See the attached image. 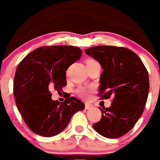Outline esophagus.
I'll list each match as a JSON object with an SVG mask.
<instances>
[{"label": "esophagus", "mask_w": 160, "mask_h": 160, "mask_svg": "<svg viewBox=\"0 0 160 160\" xmlns=\"http://www.w3.org/2000/svg\"><path fill=\"white\" fill-rule=\"evenodd\" d=\"M93 108V105H92V104H90V103H86V104H85V109H92Z\"/></svg>", "instance_id": "34e87169"}]
</instances>
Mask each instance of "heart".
<instances>
[{"label": "heart", "mask_w": 160, "mask_h": 160, "mask_svg": "<svg viewBox=\"0 0 160 160\" xmlns=\"http://www.w3.org/2000/svg\"><path fill=\"white\" fill-rule=\"evenodd\" d=\"M90 92H91L90 90H85V89H83V90H80L81 95H82L84 98H88V97L90 96Z\"/></svg>", "instance_id": "1"}]
</instances>
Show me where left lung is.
I'll list each match as a JSON object with an SVG mask.
<instances>
[{
	"instance_id": "1",
	"label": "left lung",
	"mask_w": 160,
	"mask_h": 160,
	"mask_svg": "<svg viewBox=\"0 0 160 160\" xmlns=\"http://www.w3.org/2000/svg\"><path fill=\"white\" fill-rule=\"evenodd\" d=\"M103 70L99 95L113 97L109 108L101 109V121L92 127L107 138H118L134 127L143 112L149 91L148 73L140 58L122 47L99 45L85 50Z\"/></svg>"
}]
</instances>
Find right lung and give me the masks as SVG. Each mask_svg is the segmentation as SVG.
I'll return each instance as SVG.
<instances>
[{
  "label": "right lung",
  "instance_id": "obj_1",
  "mask_svg": "<svg viewBox=\"0 0 160 160\" xmlns=\"http://www.w3.org/2000/svg\"><path fill=\"white\" fill-rule=\"evenodd\" d=\"M82 54L79 48L65 45L41 47L28 53L17 68L14 95L17 107L33 132L43 137L57 135L67 127L84 103L75 97L53 101L51 90L61 92L67 85L66 70Z\"/></svg>",
  "mask_w": 160,
  "mask_h": 160
}]
</instances>
